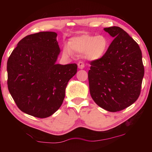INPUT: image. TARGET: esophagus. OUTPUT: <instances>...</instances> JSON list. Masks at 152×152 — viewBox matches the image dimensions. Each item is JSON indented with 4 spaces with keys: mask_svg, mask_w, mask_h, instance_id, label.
<instances>
[{
    "mask_svg": "<svg viewBox=\"0 0 152 152\" xmlns=\"http://www.w3.org/2000/svg\"><path fill=\"white\" fill-rule=\"evenodd\" d=\"M84 63L83 62V61H79V62L78 63V68H80V69H83L84 68Z\"/></svg>",
    "mask_w": 152,
    "mask_h": 152,
    "instance_id": "obj_1",
    "label": "esophagus"
}]
</instances>
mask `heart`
Instances as JSON below:
<instances>
[{"mask_svg":"<svg viewBox=\"0 0 152 152\" xmlns=\"http://www.w3.org/2000/svg\"><path fill=\"white\" fill-rule=\"evenodd\" d=\"M110 45V40L105 35H82L69 41L68 45L63 48V54L70 56L72 51L84 54L88 60L96 61L104 57Z\"/></svg>","mask_w":152,"mask_h":152,"instance_id":"heart-1","label":"heart"}]
</instances>
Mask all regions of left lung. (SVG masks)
<instances>
[{"instance_id": "obj_1", "label": "left lung", "mask_w": 152, "mask_h": 152, "mask_svg": "<svg viewBox=\"0 0 152 152\" xmlns=\"http://www.w3.org/2000/svg\"><path fill=\"white\" fill-rule=\"evenodd\" d=\"M114 37L102 58L91 61L88 77L94 101L110 112L120 111L137 101L144 76L137 42L119 27L104 28Z\"/></svg>"}]
</instances>
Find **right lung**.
Returning a JSON list of instances; mask_svg holds the SVG:
<instances>
[{
    "label": "right lung",
    "instance_id": "right-lung-1",
    "mask_svg": "<svg viewBox=\"0 0 152 152\" xmlns=\"http://www.w3.org/2000/svg\"><path fill=\"white\" fill-rule=\"evenodd\" d=\"M55 32H39L18 43L7 61V85L21 111L46 118L59 109L77 64H56L60 52Z\"/></svg>",
    "mask_w": 152,
    "mask_h": 152
}]
</instances>
